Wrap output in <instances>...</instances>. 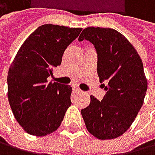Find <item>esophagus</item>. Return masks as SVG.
<instances>
[{"mask_svg": "<svg viewBox=\"0 0 155 155\" xmlns=\"http://www.w3.org/2000/svg\"><path fill=\"white\" fill-rule=\"evenodd\" d=\"M73 89H74L75 92H81V89L78 87H73Z\"/></svg>", "mask_w": 155, "mask_h": 155, "instance_id": "1", "label": "esophagus"}]
</instances>
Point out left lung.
<instances>
[{
	"mask_svg": "<svg viewBox=\"0 0 155 155\" xmlns=\"http://www.w3.org/2000/svg\"><path fill=\"white\" fill-rule=\"evenodd\" d=\"M87 40L97 51V73L106 81L107 93L101 101L91 96L81 110L87 130L101 140L114 139L129 130L144 104L148 81L136 49L113 28L87 27L79 41Z\"/></svg>",
	"mask_w": 155,
	"mask_h": 155,
	"instance_id": "8db88e82",
	"label": "left lung"
}]
</instances>
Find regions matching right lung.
<instances>
[{
	"label": "right lung",
	"mask_w": 155,
	"mask_h": 155,
	"mask_svg": "<svg viewBox=\"0 0 155 155\" xmlns=\"http://www.w3.org/2000/svg\"><path fill=\"white\" fill-rule=\"evenodd\" d=\"M82 28L43 25L21 45L7 73V97L17 122L27 134L45 136L60 127L71 105L72 87L48 83L66 48Z\"/></svg>",
	"instance_id": "right-lung-1"
}]
</instances>
